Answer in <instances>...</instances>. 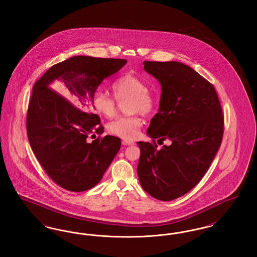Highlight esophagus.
I'll use <instances>...</instances> for the list:
<instances>
[{"label":"esophagus","mask_w":257,"mask_h":257,"mask_svg":"<svg viewBox=\"0 0 257 257\" xmlns=\"http://www.w3.org/2000/svg\"><path fill=\"white\" fill-rule=\"evenodd\" d=\"M122 145L123 146H132V145H134V142L130 141V140H123Z\"/></svg>","instance_id":"esophagus-1"}]
</instances>
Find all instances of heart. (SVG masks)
<instances>
[{
    "label": "heart",
    "instance_id": "b5f03b06",
    "mask_svg": "<svg viewBox=\"0 0 257 257\" xmlns=\"http://www.w3.org/2000/svg\"><path fill=\"white\" fill-rule=\"evenodd\" d=\"M113 96L117 101L129 99L127 110L133 112L128 115L117 117L108 124L110 134L120 137L124 140H132L138 135L142 126V118L139 113L148 115L157 107V98L147 88V83L133 74H124L111 84ZM92 105L95 111L111 118L116 113V101L100 89L92 94Z\"/></svg>",
    "mask_w": 257,
    "mask_h": 257
}]
</instances>
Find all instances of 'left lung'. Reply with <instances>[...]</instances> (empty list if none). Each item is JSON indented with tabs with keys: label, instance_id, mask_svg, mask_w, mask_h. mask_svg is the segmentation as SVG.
Instances as JSON below:
<instances>
[{
	"label": "left lung",
	"instance_id": "left-lung-1",
	"mask_svg": "<svg viewBox=\"0 0 257 257\" xmlns=\"http://www.w3.org/2000/svg\"><path fill=\"white\" fill-rule=\"evenodd\" d=\"M162 86L159 112L139 142L138 176L143 189L159 200L182 196L198 183L220 148L224 120L214 86L190 66L177 61L143 62ZM170 139L171 146L158 148Z\"/></svg>",
	"mask_w": 257,
	"mask_h": 257
}]
</instances>
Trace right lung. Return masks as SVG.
Returning <instances> with one entry per match:
<instances>
[{"mask_svg": "<svg viewBox=\"0 0 257 257\" xmlns=\"http://www.w3.org/2000/svg\"><path fill=\"white\" fill-rule=\"evenodd\" d=\"M126 62L72 57L54 64L34 85L26 117L28 139L43 170L67 191L83 192L99 183L121 147L117 137H101L100 117L88 107L102 81ZM96 134L97 139L88 142Z\"/></svg>", "mask_w": 257, "mask_h": 257, "instance_id": "right-lung-1", "label": "right lung"}]
</instances>
